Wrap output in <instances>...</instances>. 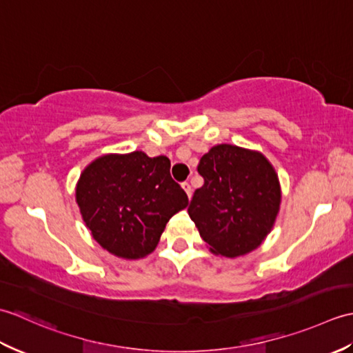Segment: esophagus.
<instances>
[{
	"label": "esophagus",
	"instance_id": "esophagus-1",
	"mask_svg": "<svg viewBox=\"0 0 353 353\" xmlns=\"http://www.w3.org/2000/svg\"><path fill=\"white\" fill-rule=\"evenodd\" d=\"M182 186H183V190H185V192L188 194V197L191 199V196H192V188H191V185L188 183V182H183L182 183Z\"/></svg>",
	"mask_w": 353,
	"mask_h": 353
}]
</instances>
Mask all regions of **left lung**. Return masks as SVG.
<instances>
[{
	"instance_id": "obj_1",
	"label": "left lung",
	"mask_w": 353,
	"mask_h": 353,
	"mask_svg": "<svg viewBox=\"0 0 353 353\" xmlns=\"http://www.w3.org/2000/svg\"><path fill=\"white\" fill-rule=\"evenodd\" d=\"M197 171L205 183L194 192L188 214L211 252L236 258L256 249L281 203L270 162L258 152L220 144L201 156Z\"/></svg>"
}]
</instances>
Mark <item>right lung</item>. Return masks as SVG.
Returning <instances> with one entry per match:
<instances>
[{"label": "right lung", "instance_id": "right-lung-1", "mask_svg": "<svg viewBox=\"0 0 353 353\" xmlns=\"http://www.w3.org/2000/svg\"><path fill=\"white\" fill-rule=\"evenodd\" d=\"M170 167L167 156L133 152L101 156L81 172L77 205L103 249L125 259L154 250L165 224L190 201Z\"/></svg>", "mask_w": 353, "mask_h": 353}]
</instances>
